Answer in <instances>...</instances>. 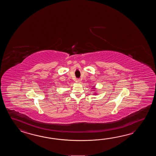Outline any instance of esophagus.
<instances>
[{"label":"esophagus","instance_id":"1","mask_svg":"<svg viewBox=\"0 0 156 156\" xmlns=\"http://www.w3.org/2000/svg\"><path fill=\"white\" fill-rule=\"evenodd\" d=\"M76 81L77 83H81V80L77 79L76 80Z\"/></svg>","mask_w":156,"mask_h":156}]
</instances>
